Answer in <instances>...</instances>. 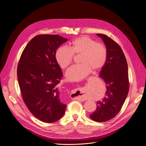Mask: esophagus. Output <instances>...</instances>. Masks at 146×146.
I'll return each mask as SVG.
<instances>
[{
    "label": "esophagus",
    "instance_id": "34e87169",
    "mask_svg": "<svg viewBox=\"0 0 146 146\" xmlns=\"http://www.w3.org/2000/svg\"><path fill=\"white\" fill-rule=\"evenodd\" d=\"M77 93L76 94V96L75 97L77 99L80 100H84L83 97V90L81 89H78L77 91Z\"/></svg>",
    "mask_w": 146,
    "mask_h": 146
}]
</instances>
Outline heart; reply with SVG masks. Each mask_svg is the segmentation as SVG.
Returning a JSON list of instances; mask_svg holds the SVG:
<instances>
[{"label": "heart", "instance_id": "1", "mask_svg": "<svg viewBox=\"0 0 146 146\" xmlns=\"http://www.w3.org/2000/svg\"><path fill=\"white\" fill-rule=\"evenodd\" d=\"M79 62L66 72V76L69 81H79L86 77L91 69H102L107 60V47L102 43L87 36L77 38L71 42L69 48H59L55 54V59L62 69H66L72 63L74 55H80Z\"/></svg>", "mask_w": 146, "mask_h": 146}]
</instances>
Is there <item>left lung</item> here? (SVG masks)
<instances>
[{"instance_id": "1", "label": "left lung", "mask_w": 146, "mask_h": 146, "mask_svg": "<svg viewBox=\"0 0 146 146\" xmlns=\"http://www.w3.org/2000/svg\"><path fill=\"white\" fill-rule=\"evenodd\" d=\"M103 40L108 51L107 60L100 72L106 83V97L97 101L96 110L90 115L94 121L111 120L121 111L127 97L129 82L127 63L123 52L115 41L107 35L97 34Z\"/></svg>"}]
</instances>
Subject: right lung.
<instances>
[{"mask_svg":"<svg viewBox=\"0 0 146 146\" xmlns=\"http://www.w3.org/2000/svg\"><path fill=\"white\" fill-rule=\"evenodd\" d=\"M67 41L59 35H38L26 45L19 62L17 79L23 101L44 122H56L65 112L66 105L60 101L58 86L63 73L55 54Z\"/></svg>","mask_w":146,"mask_h":146,"instance_id":"right-lung-1","label":"right lung"}]
</instances>
